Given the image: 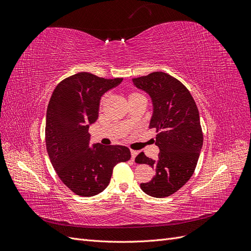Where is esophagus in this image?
Returning a JSON list of instances; mask_svg holds the SVG:
<instances>
[{"label": "esophagus", "mask_w": 251, "mask_h": 251, "mask_svg": "<svg viewBox=\"0 0 251 251\" xmlns=\"http://www.w3.org/2000/svg\"><path fill=\"white\" fill-rule=\"evenodd\" d=\"M138 155V151H134V150H131V158L132 160H134V159L136 158V156Z\"/></svg>", "instance_id": "1"}]
</instances>
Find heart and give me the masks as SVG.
Wrapping results in <instances>:
<instances>
[{
	"mask_svg": "<svg viewBox=\"0 0 251 251\" xmlns=\"http://www.w3.org/2000/svg\"><path fill=\"white\" fill-rule=\"evenodd\" d=\"M139 96H142L141 94H139V93H136V92H134V93H131L130 94V96H128V100H131V98H134V97H139ZM105 98H107V96H103L102 98H101V100H100V103L102 104L103 103V101L105 100Z\"/></svg>",
	"mask_w": 251,
	"mask_h": 251,
	"instance_id": "heart-1",
	"label": "heart"
}]
</instances>
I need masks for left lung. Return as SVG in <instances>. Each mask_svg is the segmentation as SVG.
Listing matches in <instances>:
<instances>
[{"label": "left lung", "mask_w": 251, "mask_h": 251, "mask_svg": "<svg viewBox=\"0 0 251 251\" xmlns=\"http://www.w3.org/2000/svg\"><path fill=\"white\" fill-rule=\"evenodd\" d=\"M133 82L153 101L149 127L158 133L155 144L160 150L157 160L143 151L136 157V162L156 171L155 177L140 187L149 196L164 198L179 191L195 172L203 146L199 111L186 87L168 73L153 72Z\"/></svg>", "instance_id": "8db88e82"}]
</instances>
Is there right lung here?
<instances>
[{
	"instance_id": "add662e5",
	"label": "right lung",
	"mask_w": 251,
	"mask_h": 251,
	"mask_svg": "<svg viewBox=\"0 0 251 251\" xmlns=\"http://www.w3.org/2000/svg\"><path fill=\"white\" fill-rule=\"evenodd\" d=\"M121 81L80 72L60 81L50 98L45 130L48 155L59 179L78 196L101 193L114 166L131 158L124 146L90 148L89 127L98 118L100 98Z\"/></svg>"
}]
</instances>
